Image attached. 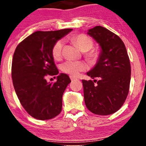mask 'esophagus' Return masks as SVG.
<instances>
[{
    "mask_svg": "<svg viewBox=\"0 0 146 146\" xmlns=\"http://www.w3.org/2000/svg\"><path fill=\"white\" fill-rule=\"evenodd\" d=\"M70 78H71V81H74V80H78V79H77L76 78H75V77L72 76V75H71V76H70Z\"/></svg>",
    "mask_w": 146,
    "mask_h": 146,
    "instance_id": "34e87169",
    "label": "esophagus"
}]
</instances>
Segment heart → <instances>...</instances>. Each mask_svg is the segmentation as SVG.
<instances>
[{
    "label": "heart",
    "mask_w": 146,
    "mask_h": 146,
    "mask_svg": "<svg viewBox=\"0 0 146 146\" xmlns=\"http://www.w3.org/2000/svg\"><path fill=\"white\" fill-rule=\"evenodd\" d=\"M71 41L77 45L80 51L86 52L93 48V40L85 34H78L73 36L71 38ZM64 45V42L62 40H58L53 45L52 48V56L55 60H60L62 57V50ZM86 56L91 60H96L98 54L96 51H89L86 54ZM86 68V65L85 63L80 61H68L65 62L62 64V70L64 73L71 75H77L80 71H84Z\"/></svg>",
    "instance_id": "b5f03b06"
}]
</instances>
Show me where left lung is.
Instances as JSON below:
<instances>
[{"instance_id": "8db88e82", "label": "left lung", "mask_w": 146, "mask_h": 146, "mask_svg": "<svg viewBox=\"0 0 146 146\" xmlns=\"http://www.w3.org/2000/svg\"><path fill=\"white\" fill-rule=\"evenodd\" d=\"M87 34L101 51L95 66L86 73L100 80H82L85 104L96 115H111L121 108L128 94L131 68L128 53L121 38L103 27L88 29Z\"/></svg>"}]
</instances>
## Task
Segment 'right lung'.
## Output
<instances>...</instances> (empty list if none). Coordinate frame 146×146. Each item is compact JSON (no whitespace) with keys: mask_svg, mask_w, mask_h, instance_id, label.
Listing matches in <instances>:
<instances>
[{"mask_svg":"<svg viewBox=\"0 0 146 146\" xmlns=\"http://www.w3.org/2000/svg\"><path fill=\"white\" fill-rule=\"evenodd\" d=\"M72 30L36 31L15 50L11 66L15 91L23 108L37 119H51L62 110L63 93L71 80L65 73L58 74L52 48ZM46 74H58L57 81L48 83Z\"/></svg>","mask_w":146,"mask_h":146,"instance_id":"obj_1","label":"right lung"}]
</instances>
